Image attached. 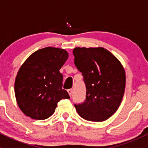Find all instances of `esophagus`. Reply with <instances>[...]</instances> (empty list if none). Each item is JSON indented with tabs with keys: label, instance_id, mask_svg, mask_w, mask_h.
I'll return each mask as SVG.
<instances>
[{
	"label": "esophagus",
	"instance_id": "1",
	"mask_svg": "<svg viewBox=\"0 0 148 148\" xmlns=\"http://www.w3.org/2000/svg\"><path fill=\"white\" fill-rule=\"evenodd\" d=\"M68 93H69V96L71 97V94H72V89H69V90H68Z\"/></svg>",
	"mask_w": 148,
	"mask_h": 148
}]
</instances>
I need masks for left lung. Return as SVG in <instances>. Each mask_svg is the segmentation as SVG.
Here are the masks:
<instances>
[{"mask_svg": "<svg viewBox=\"0 0 148 148\" xmlns=\"http://www.w3.org/2000/svg\"><path fill=\"white\" fill-rule=\"evenodd\" d=\"M74 64L84 77L86 99L74 105L82 118L102 122L116 111L125 88V71L120 61L103 47H77Z\"/></svg>", "mask_w": 148, "mask_h": 148, "instance_id": "1", "label": "left lung"}]
</instances>
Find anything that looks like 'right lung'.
Instances as JSON below:
<instances>
[{"instance_id":"right-lung-1","label":"right lung","mask_w":148,"mask_h":148,"mask_svg":"<svg viewBox=\"0 0 148 148\" xmlns=\"http://www.w3.org/2000/svg\"><path fill=\"white\" fill-rule=\"evenodd\" d=\"M69 58L65 49L46 47L29 56L21 66L14 81V94L18 107L33 119L51 116L62 99H69L62 89L60 69Z\"/></svg>"}]
</instances>
